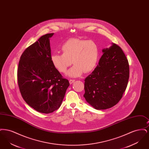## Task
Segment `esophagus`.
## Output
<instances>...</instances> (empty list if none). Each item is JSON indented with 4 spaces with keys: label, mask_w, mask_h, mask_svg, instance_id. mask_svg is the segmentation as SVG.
<instances>
[{
    "label": "esophagus",
    "mask_w": 149,
    "mask_h": 149,
    "mask_svg": "<svg viewBox=\"0 0 149 149\" xmlns=\"http://www.w3.org/2000/svg\"><path fill=\"white\" fill-rule=\"evenodd\" d=\"M74 81H75V80H74V79H70V80H69V83H70V84H72Z\"/></svg>",
    "instance_id": "1"
}]
</instances>
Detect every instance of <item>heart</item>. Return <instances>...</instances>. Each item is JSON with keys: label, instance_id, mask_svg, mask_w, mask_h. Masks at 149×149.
Segmentation results:
<instances>
[{"label": "heart", "instance_id": "heart-1", "mask_svg": "<svg viewBox=\"0 0 149 149\" xmlns=\"http://www.w3.org/2000/svg\"><path fill=\"white\" fill-rule=\"evenodd\" d=\"M61 50L63 54L54 53L51 55V63L61 73H65L72 63L74 65L68 74L74 77L92 71L99 57V47L93 40L70 38L64 43Z\"/></svg>", "mask_w": 149, "mask_h": 149}]
</instances>
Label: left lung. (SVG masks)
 <instances>
[{"label": "left lung", "mask_w": 149, "mask_h": 149, "mask_svg": "<svg viewBox=\"0 0 149 149\" xmlns=\"http://www.w3.org/2000/svg\"><path fill=\"white\" fill-rule=\"evenodd\" d=\"M102 52L98 65L84 80L85 100L99 110L111 108L119 102L130 76L128 60L119 46L113 43Z\"/></svg>", "instance_id": "obj_1"}]
</instances>
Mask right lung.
I'll list each match as a JSON object with an SVG mask.
<instances>
[{"mask_svg": "<svg viewBox=\"0 0 149 149\" xmlns=\"http://www.w3.org/2000/svg\"><path fill=\"white\" fill-rule=\"evenodd\" d=\"M41 36L22 53L17 70L22 97L29 106L43 113H50L61 106L70 85L51 61L50 38Z\"/></svg>", "mask_w": 149, "mask_h": 149, "instance_id": "add662e5", "label": "right lung"}]
</instances>
